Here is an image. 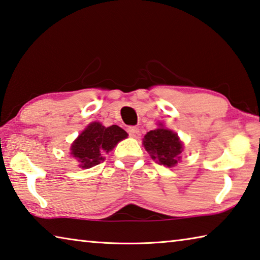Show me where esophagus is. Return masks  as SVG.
Here are the masks:
<instances>
[{
    "label": "esophagus",
    "mask_w": 260,
    "mask_h": 260,
    "mask_svg": "<svg viewBox=\"0 0 260 260\" xmlns=\"http://www.w3.org/2000/svg\"><path fill=\"white\" fill-rule=\"evenodd\" d=\"M127 132H128V134L132 138H140V129L137 126H129L127 128Z\"/></svg>",
    "instance_id": "34e87169"
}]
</instances>
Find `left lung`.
Instances as JSON below:
<instances>
[{
  "instance_id": "1",
  "label": "left lung",
  "mask_w": 260,
  "mask_h": 260,
  "mask_svg": "<svg viewBox=\"0 0 260 260\" xmlns=\"http://www.w3.org/2000/svg\"><path fill=\"white\" fill-rule=\"evenodd\" d=\"M143 146L152 159L166 167H175L183 150V143L174 132L163 127L150 131L143 139Z\"/></svg>"
}]
</instances>
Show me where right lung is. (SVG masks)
<instances>
[{
	"mask_svg": "<svg viewBox=\"0 0 260 260\" xmlns=\"http://www.w3.org/2000/svg\"><path fill=\"white\" fill-rule=\"evenodd\" d=\"M126 138V132L117 125L105 127L100 122H92L73 143L72 155L80 162V167L92 168L104 160L105 152L112 150Z\"/></svg>",
	"mask_w": 260,
	"mask_h": 260,
	"instance_id": "obj_1",
	"label": "right lung"
}]
</instances>
